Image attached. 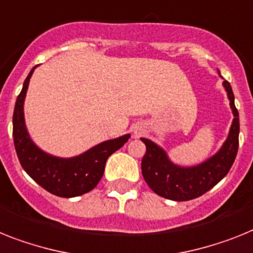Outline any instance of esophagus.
Listing matches in <instances>:
<instances>
[{"label":"esophagus","instance_id":"esophagus-1","mask_svg":"<svg viewBox=\"0 0 253 253\" xmlns=\"http://www.w3.org/2000/svg\"><path fill=\"white\" fill-rule=\"evenodd\" d=\"M135 133H136V135H137V131H136V132H135Z\"/></svg>","mask_w":253,"mask_h":253}]
</instances>
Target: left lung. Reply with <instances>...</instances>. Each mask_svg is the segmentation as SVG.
<instances>
[{
    "instance_id": "8db88e82",
    "label": "left lung",
    "mask_w": 253,
    "mask_h": 253,
    "mask_svg": "<svg viewBox=\"0 0 253 253\" xmlns=\"http://www.w3.org/2000/svg\"><path fill=\"white\" fill-rule=\"evenodd\" d=\"M228 92L234 120L225 143L216 154L197 166L181 167L171 162L167 153L153 143L141 137L146 153L141 161L144 180L153 192L171 201H190L198 198L221 181L231 169L239 145V114L234 104V94L228 81L222 82Z\"/></svg>"
}]
</instances>
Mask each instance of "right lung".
<instances>
[{
  "label": "right lung",
  "mask_w": 253,
  "mask_h": 253,
  "mask_svg": "<svg viewBox=\"0 0 253 253\" xmlns=\"http://www.w3.org/2000/svg\"><path fill=\"white\" fill-rule=\"evenodd\" d=\"M37 67V65H36ZM36 67L25 78L23 88L15 103L12 116V137L19 162L32 179L51 194L72 198L88 193L103 177L105 162L116 150L122 148L130 133L107 140L87 152L72 158L51 156L40 149L29 136L24 121V99L29 80Z\"/></svg>",
  "instance_id": "obj_1"
}]
</instances>
